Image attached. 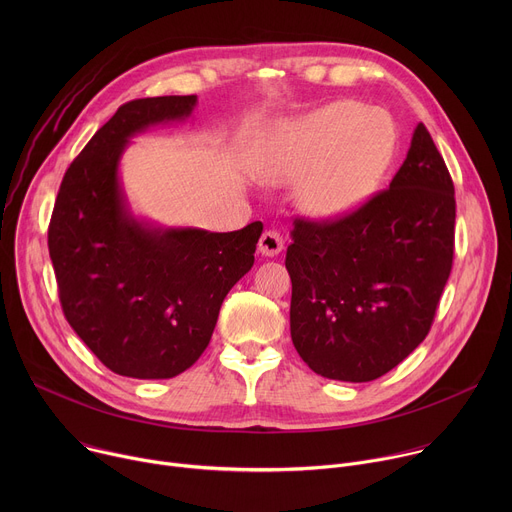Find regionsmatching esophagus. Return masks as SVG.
I'll list each match as a JSON object with an SVG mask.
<instances>
[{
	"label": "esophagus",
	"mask_w": 512,
	"mask_h": 512,
	"mask_svg": "<svg viewBox=\"0 0 512 512\" xmlns=\"http://www.w3.org/2000/svg\"><path fill=\"white\" fill-rule=\"evenodd\" d=\"M281 249H283V237L277 231L269 229L261 235V239H259V253L261 255L275 257V255L281 253Z\"/></svg>",
	"instance_id": "obj_1"
}]
</instances>
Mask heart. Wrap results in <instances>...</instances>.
<instances>
[{"label":"heart","instance_id":"b5f03b06","mask_svg":"<svg viewBox=\"0 0 512 512\" xmlns=\"http://www.w3.org/2000/svg\"><path fill=\"white\" fill-rule=\"evenodd\" d=\"M395 154V127L377 109L330 103L291 127L267 164V176L300 184V206L314 218H340L381 186Z\"/></svg>","mask_w":512,"mask_h":512}]
</instances>
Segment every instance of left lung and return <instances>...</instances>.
<instances>
[{
    "label": "left lung",
    "mask_w": 512,
    "mask_h": 512,
    "mask_svg": "<svg viewBox=\"0 0 512 512\" xmlns=\"http://www.w3.org/2000/svg\"><path fill=\"white\" fill-rule=\"evenodd\" d=\"M454 223V182L423 123L387 190L334 221L296 218L289 330L314 373L375 381L425 340L452 271Z\"/></svg>",
    "instance_id": "1"
}]
</instances>
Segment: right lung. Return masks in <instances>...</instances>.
<instances>
[{"label":"right lung","mask_w":512,"mask_h":512,"mask_svg":"<svg viewBox=\"0 0 512 512\" xmlns=\"http://www.w3.org/2000/svg\"><path fill=\"white\" fill-rule=\"evenodd\" d=\"M196 95L135 99L68 166L48 227L62 312L121 377L172 379L200 358L231 287L253 267L263 225L233 233L156 229L129 214L119 158L145 127L186 119Z\"/></svg>","instance_id":"1"}]
</instances>
